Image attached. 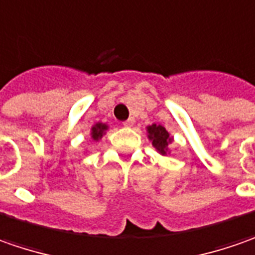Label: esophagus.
<instances>
[{"label": "esophagus", "instance_id": "obj_1", "mask_svg": "<svg viewBox=\"0 0 255 255\" xmlns=\"http://www.w3.org/2000/svg\"><path fill=\"white\" fill-rule=\"evenodd\" d=\"M134 123H135V120L131 117V119H128L127 121H124V123H123V126H124V127H132V126H134Z\"/></svg>", "mask_w": 255, "mask_h": 255}]
</instances>
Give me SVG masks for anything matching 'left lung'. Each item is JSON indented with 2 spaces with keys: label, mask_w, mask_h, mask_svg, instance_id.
I'll return each mask as SVG.
<instances>
[{
  "label": "left lung",
  "mask_w": 255,
  "mask_h": 255,
  "mask_svg": "<svg viewBox=\"0 0 255 255\" xmlns=\"http://www.w3.org/2000/svg\"><path fill=\"white\" fill-rule=\"evenodd\" d=\"M148 132H149V139H152V145L161 152V154H166L168 149V144L172 141L169 136V132L162 127V126H156L152 124L148 127Z\"/></svg>",
  "instance_id": "8db88e82"
}]
</instances>
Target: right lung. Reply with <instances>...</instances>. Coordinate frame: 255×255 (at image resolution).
Returning a JSON list of instances; mask_svg holds the SVG:
<instances>
[{
	"label": "right lung",
	"mask_w": 255,
	"mask_h": 255,
	"mask_svg": "<svg viewBox=\"0 0 255 255\" xmlns=\"http://www.w3.org/2000/svg\"><path fill=\"white\" fill-rule=\"evenodd\" d=\"M106 126H104V124H96V126H94V127L92 128V136L93 138H94V139H99V136H101L103 135V131H104V129H106Z\"/></svg>",
	"instance_id": "1"
}]
</instances>
